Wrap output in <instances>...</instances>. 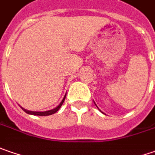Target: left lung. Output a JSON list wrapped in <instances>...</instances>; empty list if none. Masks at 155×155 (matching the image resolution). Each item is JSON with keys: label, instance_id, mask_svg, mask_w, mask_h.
<instances>
[{"label": "left lung", "instance_id": "obj_1", "mask_svg": "<svg viewBox=\"0 0 155 155\" xmlns=\"http://www.w3.org/2000/svg\"><path fill=\"white\" fill-rule=\"evenodd\" d=\"M94 104H95V103H94ZM96 106H97V105H96Z\"/></svg>", "mask_w": 155, "mask_h": 155}]
</instances>
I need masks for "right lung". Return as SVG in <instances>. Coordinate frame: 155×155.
Here are the masks:
<instances>
[{
	"instance_id": "1",
	"label": "right lung",
	"mask_w": 155,
	"mask_h": 155,
	"mask_svg": "<svg viewBox=\"0 0 155 155\" xmlns=\"http://www.w3.org/2000/svg\"><path fill=\"white\" fill-rule=\"evenodd\" d=\"M65 98H66V95L64 96V98H63V99L61 100V102L60 103V104H59L58 106H56V108H54V109H52V110H46V111H31V110H28L24 109V108H22L21 106H20V107H21L22 110H24L25 113H27V114L36 115V116H49V115H52V114H54V113H56V111L61 108V106L62 105V104H63L64 100H65Z\"/></svg>"
}]
</instances>
